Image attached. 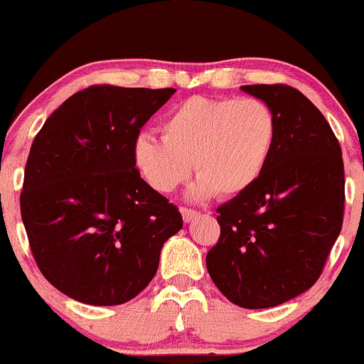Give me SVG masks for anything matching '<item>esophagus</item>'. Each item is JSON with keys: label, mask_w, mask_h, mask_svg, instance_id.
Segmentation results:
<instances>
[{"label": "esophagus", "mask_w": 364, "mask_h": 364, "mask_svg": "<svg viewBox=\"0 0 364 364\" xmlns=\"http://www.w3.org/2000/svg\"><path fill=\"white\" fill-rule=\"evenodd\" d=\"M181 213H182L183 223H191V220L196 219V217H198L196 210H191V208H181Z\"/></svg>", "instance_id": "obj_1"}]
</instances>
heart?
<instances>
[{
    "mask_svg": "<svg viewBox=\"0 0 364 364\" xmlns=\"http://www.w3.org/2000/svg\"><path fill=\"white\" fill-rule=\"evenodd\" d=\"M163 138L138 134L133 161L157 193H173L191 175L200 178L193 200L213 193L237 196L254 186L268 166L277 141V119L257 98H193L171 108L161 124Z\"/></svg>",
    "mask_w": 364,
    "mask_h": 364,
    "instance_id": "obj_1",
    "label": "heart"
}]
</instances>
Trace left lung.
<instances>
[{
	"instance_id": "left-lung-1",
	"label": "left lung",
	"mask_w": 364,
	"mask_h": 364,
	"mask_svg": "<svg viewBox=\"0 0 364 364\" xmlns=\"http://www.w3.org/2000/svg\"><path fill=\"white\" fill-rule=\"evenodd\" d=\"M277 119L268 166L217 208L220 237L207 254L213 284L242 309H269L316 284L342 230V149L319 108L289 85H242Z\"/></svg>"
}]
</instances>
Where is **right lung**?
Here are the masks:
<instances>
[{"label":"right lung","instance_id":"add662e5","mask_svg":"<svg viewBox=\"0 0 364 364\" xmlns=\"http://www.w3.org/2000/svg\"><path fill=\"white\" fill-rule=\"evenodd\" d=\"M175 89L92 85L45 121L29 151L21 215L45 279L96 306L145 289L182 230L177 207L136 170L133 144Z\"/></svg>","mask_w":364,"mask_h":364}]
</instances>
